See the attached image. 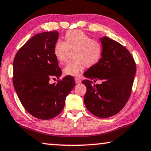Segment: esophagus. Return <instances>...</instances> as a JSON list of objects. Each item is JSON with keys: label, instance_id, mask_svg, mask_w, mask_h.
<instances>
[{"label": "esophagus", "instance_id": "34e87169", "mask_svg": "<svg viewBox=\"0 0 151 151\" xmlns=\"http://www.w3.org/2000/svg\"><path fill=\"white\" fill-rule=\"evenodd\" d=\"M81 79H78V78H75V83L77 84H79V83H81Z\"/></svg>", "mask_w": 151, "mask_h": 151}]
</instances>
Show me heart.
Here are the masks:
<instances>
[{"instance_id":"obj_1","label":"heart","mask_w":151,"mask_h":151,"mask_svg":"<svg viewBox=\"0 0 151 151\" xmlns=\"http://www.w3.org/2000/svg\"><path fill=\"white\" fill-rule=\"evenodd\" d=\"M68 50H74L72 54L74 59L68 61L64 67L63 72L65 76L77 77L84 65H95L103 55L101 43L79 30L68 31L65 35V42L58 40L55 43L53 54L59 63L65 61Z\"/></svg>"}]
</instances>
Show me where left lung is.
<instances>
[{"label": "left lung", "mask_w": 151, "mask_h": 151, "mask_svg": "<svg viewBox=\"0 0 151 151\" xmlns=\"http://www.w3.org/2000/svg\"><path fill=\"white\" fill-rule=\"evenodd\" d=\"M99 40L103 47L101 59L83 74L88 78L82 81L87 88L84 104L94 115L108 118L117 114L127 103L136 65L131 54L119 43L106 37ZM89 78L101 80L102 83L92 84Z\"/></svg>", "instance_id": "1"}]
</instances>
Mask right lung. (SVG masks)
Here are the masks:
<instances>
[{
	"instance_id": "obj_1",
	"label": "right lung",
	"mask_w": 151,
	"mask_h": 151,
	"mask_svg": "<svg viewBox=\"0 0 151 151\" xmlns=\"http://www.w3.org/2000/svg\"><path fill=\"white\" fill-rule=\"evenodd\" d=\"M59 38L57 31L34 36L22 46L13 62V84L20 101L30 114L39 119H50L63 110L65 98L75 86L74 77L66 76L57 83L62 72L53 54Z\"/></svg>"
}]
</instances>
